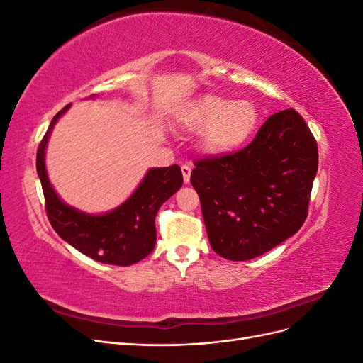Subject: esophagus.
Segmentation results:
<instances>
[{"instance_id":"obj_1","label":"esophagus","mask_w":363,"mask_h":363,"mask_svg":"<svg viewBox=\"0 0 363 363\" xmlns=\"http://www.w3.org/2000/svg\"><path fill=\"white\" fill-rule=\"evenodd\" d=\"M191 172H192V168L189 167V164H183V167H182V174H183V180H184L186 184L191 182Z\"/></svg>"}]
</instances>
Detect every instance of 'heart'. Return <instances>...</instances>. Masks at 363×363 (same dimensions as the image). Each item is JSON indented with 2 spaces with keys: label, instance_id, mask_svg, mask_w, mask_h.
Wrapping results in <instances>:
<instances>
[{
  "label": "heart",
  "instance_id": "heart-1",
  "mask_svg": "<svg viewBox=\"0 0 363 363\" xmlns=\"http://www.w3.org/2000/svg\"><path fill=\"white\" fill-rule=\"evenodd\" d=\"M177 123L192 133L201 131V145L213 156H228L245 147L260 124V108L250 98L206 94L184 104Z\"/></svg>",
  "mask_w": 363,
  "mask_h": 363
}]
</instances>
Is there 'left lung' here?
<instances>
[{"label": "left lung", "mask_w": 363, "mask_h": 363, "mask_svg": "<svg viewBox=\"0 0 363 363\" xmlns=\"http://www.w3.org/2000/svg\"><path fill=\"white\" fill-rule=\"evenodd\" d=\"M316 171V140L294 108L269 116L235 155L196 160L191 183L212 250L228 260H250L295 235L306 221Z\"/></svg>", "instance_id": "8db88e82"}]
</instances>
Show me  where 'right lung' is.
<instances>
[{
  "label": "right lung",
  "instance_id": "1",
  "mask_svg": "<svg viewBox=\"0 0 363 363\" xmlns=\"http://www.w3.org/2000/svg\"><path fill=\"white\" fill-rule=\"evenodd\" d=\"M69 107L71 104L65 106L52 118L38 148L36 169L45 196L48 219L65 242L83 255L107 265L130 267L155 250L156 215L160 206L182 188V169L179 164L150 168L133 194L104 213H86L67 204L48 179L45 151L54 125Z\"/></svg>",
  "mask_w": 363,
  "mask_h": 363
}]
</instances>
